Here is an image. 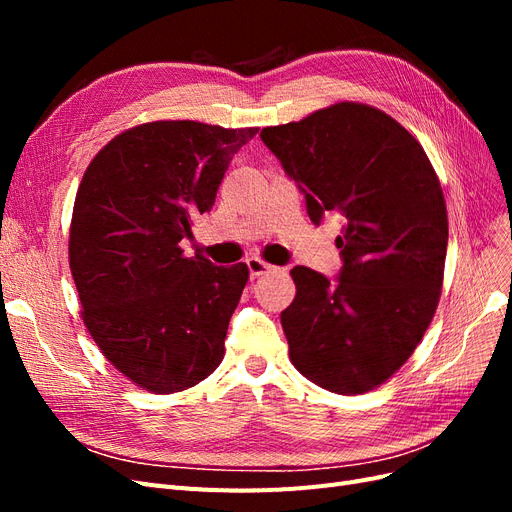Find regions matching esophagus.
<instances>
[{
  "instance_id": "esophagus-1",
  "label": "esophagus",
  "mask_w": 512,
  "mask_h": 512,
  "mask_svg": "<svg viewBox=\"0 0 512 512\" xmlns=\"http://www.w3.org/2000/svg\"><path fill=\"white\" fill-rule=\"evenodd\" d=\"M247 269H250V277L254 280V277L265 275V273L273 271L275 267H273V265H267V262H262L260 258H250V260H247Z\"/></svg>"
}]
</instances>
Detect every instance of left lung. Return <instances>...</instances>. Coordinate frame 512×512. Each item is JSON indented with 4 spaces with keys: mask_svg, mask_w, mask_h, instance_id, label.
Masks as SVG:
<instances>
[{
    "mask_svg": "<svg viewBox=\"0 0 512 512\" xmlns=\"http://www.w3.org/2000/svg\"><path fill=\"white\" fill-rule=\"evenodd\" d=\"M260 138L305 196L309 220H344L333 282L290 271V361L327 391H371L410 359L436 314L448 245L436 170L404 126L365 104L339 102Z\"/></svg>",
    "mask_w": 512,
    "mask_h": 512,
    "instance_id": "8db88e82",
    "label": "left lung"
}]
</instances>
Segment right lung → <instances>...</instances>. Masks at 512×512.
<instances>
[{"instance_id": "1", "label": "right lung", "mask_w": 512, "mask_h": 512, "mask_svg": "<svg viewBox=\"0 0 512 512\" xmlns=\"http://www.w3.org/2000/svg\"><path fill=\"white\" fill-rule=\"evenodd\" d=\"M258 128L153 121L115 136L87 166L70 226L85 327L123 376L151 393L205 380L245 288L247 265L218 267L179 243L211 211L232 156Z\"/></svg>"}]
</instances>
